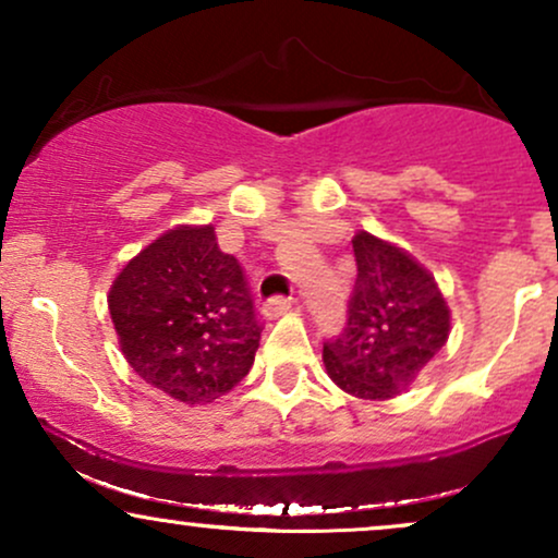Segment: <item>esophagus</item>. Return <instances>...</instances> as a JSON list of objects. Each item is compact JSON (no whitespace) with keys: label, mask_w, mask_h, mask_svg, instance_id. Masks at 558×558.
<instances>
[{"label":"esophagus","mask_w":558,"mask_h":558,"mask_svg":"<svg viewBox=\"0 0 558 558\" xmlns=\"http://www.w3.org/2000/svg\"><path fill=\"white\" fill-rule=\"evenodd\" d=\"M291 304L293 301L291 299H283V296H275V299H270V301H265V317H280V315H286L288 310H291Z\"/></svg>","instance_id":"1"}]
</instances>
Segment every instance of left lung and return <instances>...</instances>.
Here are the masks:
<instances>
[{"label":"left lung","mask_w":558,"mask_h":558,"mask_svg":"<svg viewBox=\"0 0 558 558\" xmlns=\"http://www.w3.org/2000/svg\"><path fill=\"white\" fill-rule=\"evenodd\" d=\"M356 286L349 323L323 345L328 377L364 401L393 399L417 380L451 332V310L430 275L396 243L354 235Z\"/></svg>","instance_id":"8db88e82"}]
</instances>
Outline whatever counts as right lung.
Instances as JSON below:
<instances>
[{"label":"right lung","mask_w":558,"mask_h":558,"mask_svg":"<svg viewBox=\"0 0 558 558\" xmlns=\"http://www.w3.org/2000/svg\"><path fill=\"white\" fill-rule=\"evenodd\" d=\"M120 351L170 399L209 403L254 364L262 325L239 259L213 226H178L141 248L110 288Z\"/></svg>","instance_id":"right-lung-1"}]
</instances>
